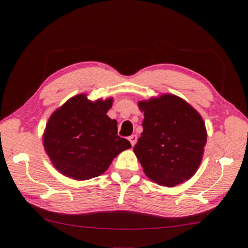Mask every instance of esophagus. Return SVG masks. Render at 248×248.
I'll use <instances>...</instances> for the list:
<instances>
[{
	"label": "esophagus",
	"mask_w": 248,
	"mask_h": 248,
	"mask_svg": "<svg viewBox=\"0 0 248 248\" xmlns=\"http://www.w3.org/2000/svg\"><path fill=\"white\" fill-rule=\"evenodd\" d=\"M129 141H130V143H131V145L133 146L134 144H136V142H137V140H138V137L136 136V134H132V136H130L129 138Z\"/></svg>",
	"instance_id": "obj_1"
}]
</instances>
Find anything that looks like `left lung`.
Here are the masks:
<instances>
[{
	"mask_svg": "<svg viewBox=\"0 0 248 248\" xmlns=\"http://www.w3.org/2000/svg\"><path fill=\"white\" fill-rule=\"evenodd\" d=\"M143 132L133 151L144 174L154 183L174 187L196 173L207 143L201 116L175 95L139 103Z\"/></svg>",
	"mask_w": 248,
	"mask_h": 248,
	"instance_id": "obj_1",
	"label": "left lung"
}]
</instances>
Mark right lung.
I'll list each match as a JSON object with an SVG mask.
<instances>
[{
  "label": "right lung",
  "mask_w": 248,
  "mask_h": 248,
  "mask_svg": "<svg viewBox=\"0 0 248 248\" xmlns=\"http://www.w3.org/2000/svg\"><path fill=\"white\" fill-rule=\"evenodd\" d=\"M111 104V98L93 103L81 94L53 112L44 146L59 171L77 180L97 177L117 155L131 148L117 133V121L106 115Z\"/></svg>",
  "instance_id": "right-lung-1"
}]
</instances>
